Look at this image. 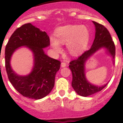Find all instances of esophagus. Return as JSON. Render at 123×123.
Returning <instances> with one entry per match:
<instances>
[{
	"mask_svg": "<svg viewBox=\"0 0 123 123\" xmlns=\"http://www.w3.org/2000/svg\"><path fill=\"white\" fill-rule=\"evenodd\" d=\"M66 66H67V63H66L62 62L61 63V67H63H63H65Z\"/></svg>",
	"mask_w": 123,
	"mask_h": 123,
	"instance_id": "1",
	"label": "esophagus"
}]
</instances>
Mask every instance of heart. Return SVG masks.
I'll list each match as a JSON object with an SVG mask.
<instances>
[{"label":"heart","mask_w":123,"mask_h":123,"mask_svg":"<svg viewBox=\"0 0 123 123\" xmlns=\"http://www.w3.org/2000/svg\"><path fill=\"white\" fill-rule=\"evenodd\" d=\"M55 37H50V45L56 54L62 51L60 44H67L68 50L73 55L82 54L87 48L90 33L84 25H66L58 28Z\"/></svg>","instance_id":"heart-1"}]
</instances>
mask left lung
<instances>
[{
	"mask_svg": "<svg viewBox=\"0 0 123 123\" xmlns=\"http://www.w3.org/2000/svg\"><path fill=\"white\" fill-rule=\"evenodd\" d=\"M93 23L95 27V35L91 48L77 59L71 61L69 65L73 75L71 82L73 88L78 95L82 97L89 96L102 91L108 84L98 86L87 81L85 74V65L89 58L101 49H105L106 54L111 56L113 62L115 56V44L108 29L95 21H93Z\"/></svg>",
	"mask_w": 123,
	"mask_h": 123,
	"instance_id": "obj_1",
	"label": "left lung"
}]
</instances>
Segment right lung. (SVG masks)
Returning <instances> with one entry per match:
<instances>
[{"instance_id":"right-lung-1","label":"right lung","mask_w":123,"mask_h":123,"mask_svg":"<svg viewBox=\"0 0 123 123\" xmlns=\"http://www.w3.org/2000/svg\"><path fill=\"white\" fill-rule=\"evenodd\" d=\"M49 45L47 34L31 23L22 25L11 36L5 47V68L10 82L23 96L41 99L48 95L54 88L55 75L61 62L45 54L44 48ZM21 46L28 47L33 54V68L26 76L17 75L10 65L12 54Z\"/></svg>"}]
</instances>
